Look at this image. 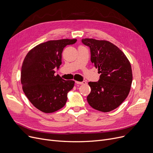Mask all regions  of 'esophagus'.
<instances>
[{"instance_id":"1","label":"esophagus","mask_w":153,"mask_h":153,"mask_svg":"<svg viewBox=\"0 0 153 153\" xmlns=\"http://www.w3.org/2000/svg\"><path fill=\"white\" fill-rule=\"evenodd\" d=\"M75 83L76 84H78V85H83V84H85L86 83V82L85 81H83V82H77V81H76Z\"/></svg>"}]
</instances>
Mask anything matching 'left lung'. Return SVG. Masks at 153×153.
Returning <instances> with one entry per match:
<instances>
[{"mask_svg":"<svg viewBox=\"0 0 153 153\" xmlns=\"http://www.w3.org/2000/svg\"><path fill=\"white\" fill-rule=\"evenodd\" d=\"M90 48L91 62L101 74L99 81L88 83L91 92L88 104L102 112L118 108L128 97L133 80L131 66L126 56L113 43L106 40L84 39Z\"/></svg>","mask_w":153,"mask_h":153,"instance_id":"obj_1","label":"left lung"}]
</instances>
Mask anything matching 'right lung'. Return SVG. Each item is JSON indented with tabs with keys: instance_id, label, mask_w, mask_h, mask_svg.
<instances>
[{
	"instance_id": "obj_1",
	"label": "right lung",
	"mask_w": 153,
	"mask_h": 153,
	"mask_svg": "<svg viewBox=\"0 0 153 153\" xmlns=\"http://www.w3.org/2000/svg\"><path fill=\"white\" fill-rule=\"evenodd\" d=\"M76 40L61 39L42 43L25 57L21 70L22 89L30 103L43 113H53L63 108L68 93L74 88L75 82L55 76L54 68L59 69L62 64L63 48Z\"/></svg>"
}]
</instances>
